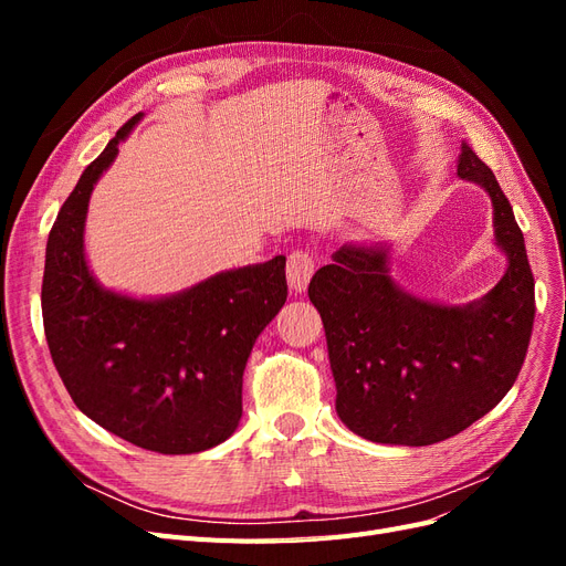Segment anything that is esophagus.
<instances>
[{"mask_svg": "<svg viewBox=\"0 0 566 566\" xmlns=\"http://www.w3.org/2000/svg\"><path fill=\"white\" fill-rule=\"evenodd\" d=\"M314 269H316V260L312 252H306V250L290 252V256H287L290 290H295V293H304L306 285H310V281L314 276Z\"/></svg>", "mask_w": 566, "mask_h": 566, "instance_id": "obj_1", "label": "esophagus"}]
</instances>
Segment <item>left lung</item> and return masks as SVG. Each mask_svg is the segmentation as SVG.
I'll return each mask as SVG.
<instances>
[{
    "mask_svg": "<svg viewBox=\"0 0 566 566\" xmlns=\"http://www.w3.org/2000/svg\"><path fill=\"white\" fill-rule=\"evenodd\" d=\"M458 177L493 202L507 271L468 306L418 300L391 281L387 252L342 245L310 283L328 339L339 420L358 437L430 447L486 416L515 385L536 300L524 235L491 167L462 144Z\"/></svg>",
    "mask_w": 566,
    "mask_h": 566,
    "instance_id": "1",
    "label": "left lung"
}]
</instances>
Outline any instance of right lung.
Masks as SVG:
<instances>
[{"instance_id":"obj_1","label":"right lung","mask_w":566,"mask_h":566,"mask_svg":"<svg viewBox=\"0 0 566 566\" xmlns=\"http://www.w3.org/2000/svg\"><path fill=\"white\" fill-rule=\"evenodd\" d=\"M139 119H127L84 169L51 227L44 335L84 416L146 451L198 453L229 439L243 416L248 356L287 300L285 256L221 271L165 300L101 287L84 260V217L94 184Z\"/></svg>"}]
</instances>
